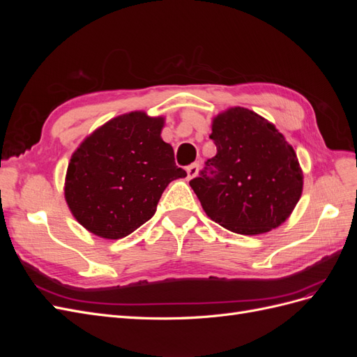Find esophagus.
<instances>
[{
    "mask_svg": "<svg viewBox=\"0 0 357 357\" xmlns=\"http://www.w3.org/2000/svg\"><path fill=\"white\" fill-rule=\"evenodd\" d=\"M199 171V164L198 162H195V164H190L188 168H186V172H188V178H193Z\"/></svg>",
    "mask_w": 357,
    "mask_h": 357,
    "instance_id": "esophagus-1",
    "label": "esophagus"
}]
</instances>
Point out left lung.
<instances>
[{
  "mask_svg": "<svg viewBox=\"0 0 357 357\" xmlns=\"http://www.w3.org/2000/svg\"><path fill=\"white\" fill-rule=\"evenodd\" d=\"M210 138L218 153L189 181L208 218L243 235L282 225L302 193L294 147L273 123L243 107L215 117Z\"/></svg>",
  "mask_w": 357,
  "mask_h": 357,
  "instance_id": "left-lung-1",
  "label": "left lung"
}]
</instances>
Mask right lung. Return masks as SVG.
Instances as JSON below:
<instances>
[{
    "mask_svg": "<svg viewBox=\"0 0 357 357\" xmlns=\"http://www.w3.org/2000/svg\"><path fill=\"white\" fill-rule=\"evenodd\" d=\"M162 126L164 117L143 112L117 116L73 153L66 199L86 229L109 240L129 235L152 219L169 183L186 177Z\"/></svg>",
    "mask_w": 357,
    "mask_h": 357,
    "instance_id": "right-lung-1",
    "label": "right lung"
}]
</instances>
